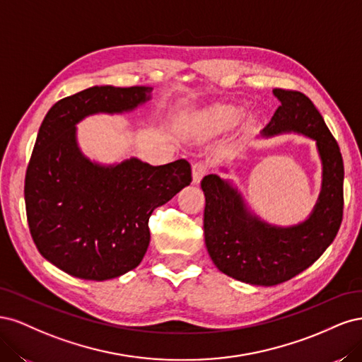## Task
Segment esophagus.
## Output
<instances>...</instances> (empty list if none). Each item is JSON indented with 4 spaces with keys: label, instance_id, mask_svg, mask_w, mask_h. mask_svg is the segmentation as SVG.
I'll return each instance as SVG.
<instances>
[{
    "label": "esophagus",
    "instance_id": "obj_1",
    "mask_svg": "<svg viewBox=\"0 0 362 362\" xmlns=\"http://www.w3.org/2000/svg\"><path fill=\"white\" fill-rule=\"evenodd\" d=\"M208 172L206 163L204 161H196L192 166V173H193V182L198 184L204 178V175Z\"/></svg>",
    "mask_w": 362,
    "mask_h": 362
}]
</instances>
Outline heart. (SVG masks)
I'll use <instances>...</instances> for the list:
<instances>
[{"instance_id": "obj_1", "label": "heart", "mask_w": 362, "mask_h": 362, "mask_svg": "<svg viewBox=\"0 0 362 362\" xmlns=\"http://www.w3.org/2000/svg\"><path fill=\"white\" fill-rule=\"evenodd\" d=\"M240 117V110L231 104H216L206 108L198 117V127L205 133H217L234 125Z\"/></svg>"}]
</instances>
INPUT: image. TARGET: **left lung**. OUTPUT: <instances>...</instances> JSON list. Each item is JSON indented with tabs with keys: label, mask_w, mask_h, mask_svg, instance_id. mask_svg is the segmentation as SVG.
<instances>
[{
	"label": "left lung",
	"mask_w": 362,
	"mask_h": 362,
	"mask_svg": "<svg viewBox=\"0 0 362 362\" xmlns=\"http://www.w3.org/2000/svg\"><path fill=\"white\" fill-rule=\"evenodd\" d=\"M281 101L261 136L299 133L317 144L323 164L322 192L305 222L275 226L252 214L242 194L217 175L201 181L205 194L204 234L206 250L225 275L252 286L272 287L308 269L320 258L343 221L344 164L337 140L308 96L275 89Z\"/></svg>",
	"instance_id": "left-lung-1"
}]
</instances>
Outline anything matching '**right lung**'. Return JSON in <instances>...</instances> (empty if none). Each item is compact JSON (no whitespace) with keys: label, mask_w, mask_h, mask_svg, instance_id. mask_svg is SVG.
<instances>
[{"label":"right lung","mask_w":362,"mask_h":362,"mask_svg":"<svg viewBox=\"0 0 362 362\" xmlns=\"http://www.w3.org/2000/svg\"><path fill=\"white\" fill-rule=\"evenodd\" d=\"M151 90L89 87L54 104L39 128L24 185L28 228L40 255L71 276L105 281L136 269L149 246L152 211L192 182L184 158L103 166L76 144L81 119L134 110Z\"/></svg>","instance_id":"right-lung-1"}]
</instances>
